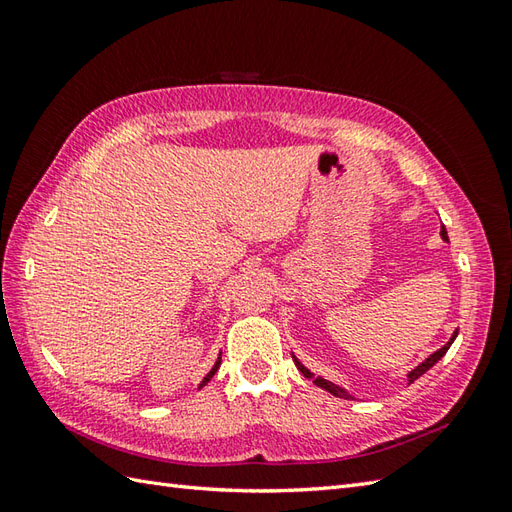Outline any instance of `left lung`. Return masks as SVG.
<instances>
[{
    "instance_id": "1",
    "label": "left lung",
    "mask_w": 512,
    "mask_h": 512,
    "mask_svg": "<svg viewBox=\"0 0 512 512\" xmlns=\"http://www.w3.org/2000/svg\"><path fill=\"white\" fill-rule=\"evenodd\" d=\"M440 235H442L444 242H449L447 228H444V226H442ZM455 336H458V332H453L451 341H449L447 345H444V347H440L438 352H433V354L427 358V361H422V363H420L416 369H411V372L407 374L409 385L413 383V380H418V378H420L424 372H427V369H431L433 365H436V363L440 361V358H442L444 354H447V350H449V347H451V343L455 341ZM292 358H295V356H292ZM295 365L301 369V374H303V376H306V378H312V380H314V385H317V387H321V389H325V391H330V394H332V396H336V398H350V394H347V391H345V389H341L339 385H334V383H330V380H325V378H314V376H312V372H310V369L303 367V365L297 361V358H295Z\"/></svg>"
}]
</instances>
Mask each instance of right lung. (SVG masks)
I'll use <instances>...</instances> for the list:
<instances>
[{
  "mask_svg": "<svg viewBox=\"0 0 512 512\" xmlns=\"http://www.w3.org/2000/svg\"><path fill=\"white\" fill-rule=\"evenodd\" d=\"M220 363H222V358H217V363H215V365H213V369H211V372H209V374H206V376H204V380H202V383H200V387H204V385H206V383H209V380H211V378H213V374H215V372H217V367H220Z\"/></svg>",
  "mask_w": 512,
  "mask_h": 512,
  "instance_id": "1",
  "label": "right lung"
}]
</instances>
